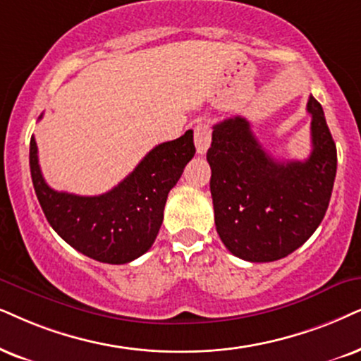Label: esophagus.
Wrapping results in <instances>:
<instances>
[{
  "label": "esophagus",
  "mask_w": 361,
  "mask_h": 361,
  "mask_svg": "<svg viewBox=\"0 0 361 361\" xmlns=\"http://www.w3.org/2000/svg\"><path fill=\"white\" fill-rule=\"evenodd\" d=\"M212 145V128L208 123H198L195 126V147L200 154L207 153V149Z\"/></svg>",
  "instance_id": "esophagus-1"
}]
</instances>
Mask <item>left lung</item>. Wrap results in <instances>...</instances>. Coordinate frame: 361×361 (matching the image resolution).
I'll list each match as a JSON object with an SVG mask.
<instances>
[{
    "instance_id": "obj_1",
    "label": "left lung",
    "mask_w": 361,
    "mask_h": 361,
    "mask_svg": "<svg viewBox=\"0 0 361 361\" xmlns=\"http://www.w3.org/2000/svg\"><path fill=\"white\" fill-rule=\"evenodd\" d=\"M307 111L312 115V153L305 161L271 158L243 116L213 126L207 159L214 225L235 257L253 263L288 257L325 216L336 175V147L313 97Z\"/></svg>"
}]
</instances>
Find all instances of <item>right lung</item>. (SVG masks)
<instances>
[{
    "label": "right lung",
    "instance_id": "obj_1",
    "mask_svg": "<svg viewBox=\"0 0 361 361\" xmlns=\"http://www.w3.org/2000/svg\"><path fill=\"white\" fill-rule=\"evenodd\" d=\"M195 152L193 131L188 130L180 138L154 147L121 183L98 196L49 188L41 175L35 136L30 141V170L53 230L86 257L123 264L152 248L163 223L168 193Z\"/></svg>",
    "mask_w": 361,
    "mask_h": 361
}]
</instances>
